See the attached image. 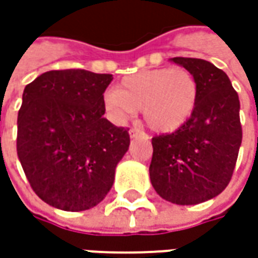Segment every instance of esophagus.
<instances>
[{
  "instance_id": "34e87169",
  "label": "esophagus",
  "mask_w": 258,
  "mask_h": 258,
  "mask_svg": "<svg viewBox=\"0 0 258 258\" xmlns=\"http://www.w3.org/2000/svg\"><path fill=\"white\" fill-rule=\"evenodd\" d=\"M129 135H131V138H146L145 132L139 131V129H131V131H129Z\"/></svg>"
}]
</instances>
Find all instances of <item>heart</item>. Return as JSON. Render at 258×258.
I'll return each instance as SVG.
<instances>
[{
	"mask_svg": "<svg viewBox=\"0 0 258 258\" xmlns=\"http://www.w3.org/2000/svg\"><path fill=\"white\" fill-rule=\"evenodd\" d=\"M200 85L185 67H159L127 76L116 92L104 94L106 110L124 122L142 109L145 123L156 134H172L192 117Z\"/></svg>",
	"mask_w": 258,
	"mask_h": 258,
	"instance_id": "b5f03b06",
	"label": "heart"
}]
</instances>
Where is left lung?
Segmentation results:
<instances>
[{
  "label": "left lung",
  "mask_w": 258,
  "mask_h": 258,
  "mask_svg": "<svg viewBox=\"0 0 258 258\" xmlns=\"http://www.w3.org/2000/svg\"><path fill=\"white\" fill-rule=\"evenodd\" d=\"M172 61L195 75L198 103L181 129L152 138L149 175L164 200L195 205L217 197L231 181L243 139L240 100L228 76L210 61L191 57Z\"/></svg>",
  "instance_id": "8db88e82"
}]
</instances>
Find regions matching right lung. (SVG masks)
<instances>
[{"label":"right lung","instance_id":"1","mask_svg":"<svg viewBox=\"0 0 258 258\" xmlns=\"http://www.w3.org/2000/svg\"><path fill=\"white\" fill-rule=\"evenodd\" d=\"M112 80V75L67 69L45 72L25 86L17 154L33 191L58 210L96 207L129 148L127 127L103 117V93Z\"/></svg>","mask_w":258,"mask_h":258}]
</instances>
